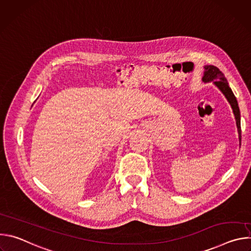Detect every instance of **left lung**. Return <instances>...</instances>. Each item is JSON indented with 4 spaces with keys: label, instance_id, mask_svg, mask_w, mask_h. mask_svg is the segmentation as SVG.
<instances>
[{
    "label": "left lung",
    "instance_id": "left-lung-1",
    "mask_svg": "<svg viewBox=\"0 0 251 251\" xmlns=\"http://www.w3.org/2000/svg\"><path fill=\"white\" fill-rule=\"evenodd\" d=\"M204 69H205V71H204L202 80L204 82H208V81L213 80V83L221 89V91L226 95L228 102L230 103L232 109H233V113L235 115V119H236V125H237V128H238L239 140L241 141L240 111H239L238 103H237V100H236L231 88L228 85V82H227L225 75L222 73V71L217 66H213V65H206L204 67Z\"/></svg>",
    "mask_w": 251,
    "mask_h": 251
}]
</instances>
